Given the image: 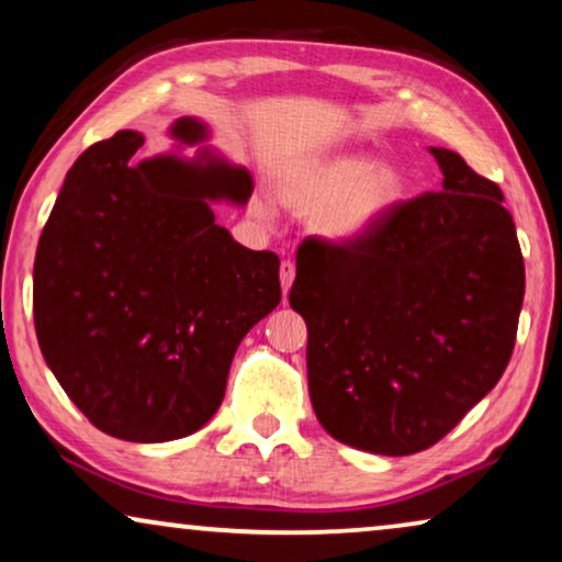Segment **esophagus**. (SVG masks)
<instances>
[{"label": "esophagus", "mask_w": 562, "mask_h": 562, "mask_svg": "<svg viewBox=\"0 0 562 562\" xmlns=\"http://www.w3.org/2000/svg\"><path fill=\"white\" fill-rule=\"evenodd\" d=\"M281 289H283V294H289V289H291V283H294V276H296V266H294V260H283L281 263Z\"/></svg>", "instance_id": "1"}]
</instances>
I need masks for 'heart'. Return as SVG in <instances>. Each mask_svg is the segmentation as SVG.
Listing matches in <instances>:
<instances>
[{
    "instance_id": "b5f03b06",
    "label": "heart",
    "mask_w": 562,
    "mask_h": 562,
    "mask_svg": "<svg viewBox=\"0 0 562 562\" xmlns=\"http://www.w3.org/2000/svg\"><path fill=\"white\" fill-rule=\"evenodd\" d=\"M279 199L296 214H312L314 233L352 245L386 227L409 199V176L394 160L356 153L299 166L279 183ZM268 214L266 204H256Z\"/></svg>"
}]
</instances>
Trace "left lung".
Segmentation results:
<instances>
[{"label":"left lung","instance_id":"obj_1","mask_svg":"<svg viewBox=\"0 0 562 562\" xmlns=\"http://www.w3.org/2000/svg\"><path fill=\"white\" fill-rule=\"evenodd\" d=\"M442 191L409 199L366 240L306 237L291 310L306 322L319 425L379 456L440 442L509 366L525 299L512 214L494 181L429 148Z\"/></svg>","mask_w":562,"mask_h":562}]
</instances>
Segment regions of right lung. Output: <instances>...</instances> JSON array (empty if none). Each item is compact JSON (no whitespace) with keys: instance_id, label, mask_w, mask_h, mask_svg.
I'll return each instance as SVG.
<instances>
[{"instance_id":"add662e5","label":"right lung","mask_w":562,"mask_h":562,"mask_svg":"<svg viewBox=\"0 0 562 562\" xmlns=\"http://www.w3.org/2000/svg\"><path fill=\"white\" fill-rule=\"evenodd\" d=\"M181 143L206 127L181 117ZM122 130L76 158L33 268L43 358L91 425L127 442L196 432L225 396L237 345L281 302L279 256L248 250L212 202L245 204L252 179L202 148L137 164Z\"/></svg>"}]
</instances>
